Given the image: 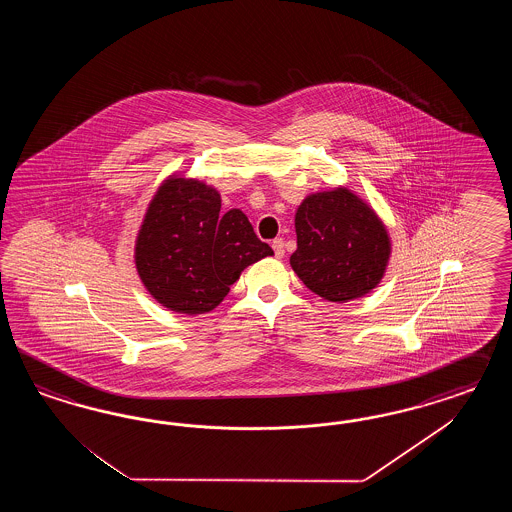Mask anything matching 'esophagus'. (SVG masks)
Returning <instances> with one entry per match:
<instances>
[{"mask_svg": "<svg viewBox=\"0 0 512 512\" xmlns=\"http://www.w3.org/2000/svg\"><path fill=\"white\" fill-rule=\"evenodd\" d=\"M272 249H274V253H276V257H278V259H281V257L285 255V244H283V240H281V238L272 240Z\"/></svg>", "mask_w": 512, "mask_h": 512, "instance_id": "esophagus-1", "label": "esophagus"}]
</instances>
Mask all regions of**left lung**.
<instances>
[{"label": "left lung", "mask_w": 512, "mask_h": 512, "mask_svg": "<svg viewBox=\"0 0 512 512\" xmlns=\"http://www.w3.org/2000/svg\"><path fill=\"white\" fill-rule=\"evenodd\" d=\"M295 229L291 266L310 291L328 302L368 295L385 276L387 227L351 189L308 195L296 210Z\"/></svg>", "instance_id": "obj_1"}]
</instances>
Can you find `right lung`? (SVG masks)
I'll return each instance as SVG.
<instances>
[{
    "instance_id": "1",
    "label": "right lung",
    "mask_w": 512,
    "mask_h": 512,
    "mask_svg": "<svg viewBox=\"0 0 512 512\" xmlns=\"http://www.w3.org/2000/svg\"><path fill=\"white\" fill-rule=\"evenodd\" d=\"M268 255L248 216L221 212L216 187L169 176L148 204L135 242L140 279L155 300L176 313L212 311L242 270Z\"/></svg>"
}]
</instances>
